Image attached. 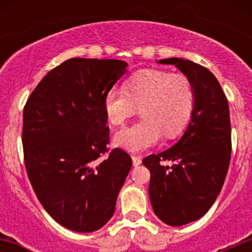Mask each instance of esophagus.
Here are the masks:
<instances>
[{
	"mask_svg": "<svg viewBox=\"0 0 252 252\" xmlns=\"http://www.w3.org/2000/svg\"><path fill=\"white\" fill-rule=\"evenodd\" d=\"M132 164L135 166L140 165L141 164V157H139V155H132Z\"/></svg>",
	"mask_w": 252,
	"mask_h": 252,
	"instance_id": "obj_1",
	"label": "esophagus"
}]
</instances>
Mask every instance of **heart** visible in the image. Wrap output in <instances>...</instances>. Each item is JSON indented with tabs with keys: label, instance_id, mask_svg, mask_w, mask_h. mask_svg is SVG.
Listing matches in <instances>:
<instances>
[{
	"label": "heart",
	"instance_id": "obj_1",
	"mask_svg": "<svg viewBox=\"0 0 252 252\" xmlns=\"http://www.w3.org/2000/svg\"><path fill=\"white\" fill-rule=\"evenodd\" d=\"M195 92L187 75L161 69H144L128 78L124 88H112L104 95L106 117L122 126L140 108L142 120L119 131L115 145L139 153L157 145L162 133L174 139L192 119Z\"/></svg>",
	"mask_w": 252,
	"mask_h": 252
}]
</instances>
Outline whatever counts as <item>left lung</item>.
<instances>
[{
	"instance_id": "left-lung-1",
	"label": "left lung",
	"mask_w": 252,
	"mask_h": 252,
	"mask_svg": "<svg viewBox=\"0 0 252 252\" xmlns=\"http://www.w3.org/2000/svg\"><path fill=\"white\" fill-rule=\"evenodd\" d=\"M190 79L195 92L192 119L175 145L142 160L150 170L154 212L169 226L203 217L221 192L231 158V122L226 95L208 69L182 58L161 59ZM170 159L171 167L161 161Z\"/></svg>"
}]
</instances>
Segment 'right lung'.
<instances>
[{"label":"right lung","instance_id":"add662e5","mask_svg":"<svg viewBox=\"0 0 252 252\" xmlns=\"http://www.w3.org/2000/svg\"><path fill=\"white\" fill-rule=\"evenodd\" d=\"M117 59L73 58L51 69L24 108L22 146L35 194L59 224L93 232L113 216L132 160L108 151L104 95L126 73Z\"/></svg>","mask_w":252,"mask_h":252}]
</instances>
